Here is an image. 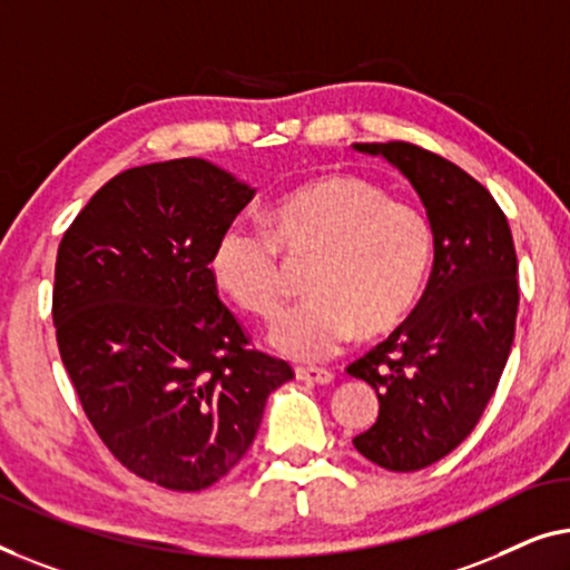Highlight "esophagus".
<instances>
[{
  "instance_id": "esophagus-1",
  "label": "esophagus",
  "mask_w": 570,
  "mask_h": 570,
  "mask_svg": "<svg viewBox=\"0 0 570 570\" xmlns=\"http://www.w3.org/2000/svg\"><path fill=\"white\" fill-rule=\"evenodd\" d=\"M296 380L309 382V384H331L333 382V372L331 368H320V366H296Z\"/></svg>"
}]
</instances>
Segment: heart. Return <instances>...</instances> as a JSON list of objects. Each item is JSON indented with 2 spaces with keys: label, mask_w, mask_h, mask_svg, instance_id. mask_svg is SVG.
Instances as JSON below:
<instances>
[{
  "label": "heart",
  "mask_w": 570,
  "mask_h": 570,
  "mask_svg": "<svg viewBox=\"0 0 570 570\" xmlns=\"http://www.w3.org/2000/svg\"><path fill=\"white\" fill-rule=\"evenodd\" d=\"M271 227L235 222L216 239L214 282L258 317L284 304V253L312 258L309 299L271 325L268 341L296 362H323L348 346L403 325L426 288L434 229L421 208L390 202L358 175L333 173L288 190L271 208Z\"/></svg>",
  "instance_id": "obj_1"
}]
</instances>
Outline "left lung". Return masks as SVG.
<instances>
[{
  "instance_id": "left-lung-1",
  "label": "left lung",
  "mask_w": 570,
  "mask_h": 570,
  "mask_svg": "<svg viewBox=\"0 0 570 570\" xmlns=\"http://www.w3.org/2000/svg\"><path fill=\"white\" fill-rule=\"evenodd\" d=\"M354 149L403 173L434 229V271L419 307L346 368L380 400L354 446L384 470L413 472L460 446L499 387L519 307L514 239L493 196L449 159L405 141Z\"/></svg>"
}]
</instances>
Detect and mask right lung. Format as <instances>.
Returning a JSON list of instances; mask_svg holds the SVG:
<instances>
[{
	"mask_svg": "<svg viewBox=\"0 0 570 570\" xmlns=\"http://www.w3.org/2000/svg\"><path fill=\"white\" fill-rule=\"evenodd\" d=\"M253 196L198 157L131 167L90 198L56 255V341L79 403L128 470L170 491L227 475L294 376L247 346L208 268Z\"/></svg>",
	"mask_w": 570,
	"mask_h": 570,
	"instance_id": "1",
	"label": "right lung"
}]
</instances>
